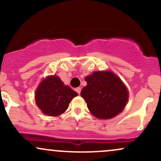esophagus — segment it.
<instances>
[{"instance_id": "34e87169", "label": "esophagus", "mask_w": 161, "mask_h": 161, "mask_svg": "<svg viewBox=\"0 0 161 161\" xmlns=\"http://www.w3.org/2000/svg\"><path fill=\"white\" fill-rule=\"evenodd\" d=\"M75 92H76L77 93H78L79 95V94L81 93V88H75Z\"/></svg>"}]
</instances>
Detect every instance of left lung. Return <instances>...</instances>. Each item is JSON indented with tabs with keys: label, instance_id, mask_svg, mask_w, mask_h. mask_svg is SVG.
Returning <instances> with one entry per match:
<instances>
[{
	"label": "left lung",
	"instance_id": "8db88e82",
	"mask_svg": "<svg viewBox=\"0 0 161 161\" xmlns=\"http://www.w3.org/2000/svg\"><path fill=\"white\" fill-rule=\"evenodd\" d=\"M81 95L88 110L97 118L111 119L124 109L128 91L121 79L110 71L94 72L86 78Z\"/></svg>",
	"mask_w": 161,
	"mask_h": 161
}]
</instances>
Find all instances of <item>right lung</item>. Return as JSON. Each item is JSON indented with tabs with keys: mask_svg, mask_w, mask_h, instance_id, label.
Masks as SVG:
<instances>
[{
	"mask_svg": "<svg viewBox=\"0 0 161 161\" xmlns=\"http://www.w3.org/2000/svg\"><path fill=\"white\" fill-rule=\"evenodd\" d=\"M78 95L56 75L47 77L40 83L36 92L37 106L47 116H57L66 111L69 102Z\"/></svg>",
	"mask_w": 161,
	"mask_h": 161,
	"instance_id": "1",
	"label": "right lung"
}]
</instances>
